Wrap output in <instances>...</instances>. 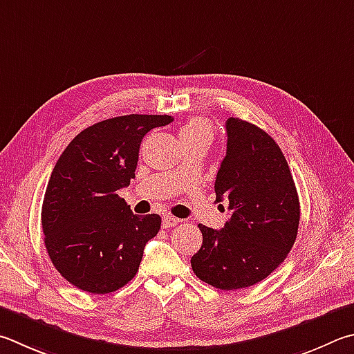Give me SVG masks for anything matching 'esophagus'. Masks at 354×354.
I'll return each mask as SVG.
<instances>
[{"instance_id":"1","label":"esophagus","mask_w":354,"mask_h":354,"mask_svg":"<svg viewBox=\"0 0 354 354\" xmlns=\"http://www.w3.org/2000/svg\"><path fill=\"white\" fill-rule=\"evenodd\" d=\"M178 223H179V220H178V218H175V216H171V215H164V216H162V226H164L165 229L175 227Z\"/></svg>"}]
</instances>
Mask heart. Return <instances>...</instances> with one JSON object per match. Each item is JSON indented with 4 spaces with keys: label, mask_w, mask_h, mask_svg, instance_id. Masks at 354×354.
<instances>
[{
    "label": "heart",
    "mask_w": 354,
    "mask_h": 354,
    "mask_svg": "<svg viewBox=\"0 0 354 354\" xmlns=\"http://www.w3.org/2000/svg\"><path fill=\"white\" fill-rule=\"evenodd\" d=\"M212 136H214V128L204 119H192L179 130V139L183 144L201 139L212 140Z\"/></svg>",
    "instance_id": "obj_1"
}]
</instances>
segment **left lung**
<instances>
[{"label": "left lung", "instance_id": "obj_1", "mask_svg": "<svg viewBox=\"0 0 354 354\" xmlns=\"http://www.w3.org/2000/svg\"><path fill=\"white\" fill-rule=\"evenodd\" d=\"M226 131L215 194L216 203L227 201L229 221L221 230L199 224L203 244L190 263L199 280L230 291L281 265L297 236L300 203L283 153L266 131L239 118L226 120Z\"/></svg>", "mask_w": 354, "mask_h": 354}]
</instances>
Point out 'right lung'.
I'll return each instance as SVG.
<instances>
[{
    "label": "right lung",
    "instance_id": "add662e5",
    "mask_svg": "<svg viewBox=\"0 0 354 354\" xmlns=\"http://www.w3.org/2000/svg\"><path fill=\"white\" fill-rule=\"evenodd\" d=\"M167 114H128L85 128L57 160L41 207L44 246L71 285L108 294L136 275L144 248L160 229L156 214L139 216L118 194L130 185L147 133Z\"/></svg>",
    "mask_w": 354,
    "mask_h": 354
}]
</instances>
